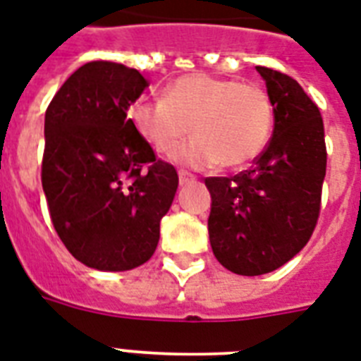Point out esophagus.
<instances>
[{"label": "esophagus", "instance_id": "34e87169", "mask_svg": "<svg viewBox=\"0 0 361 361\" xmlns=\"http://www.w3.org/2000/svg\"><path fill=\"white\" fill-rule=\"evenodd\" d=\"M178 176H180L181 185H187V183H192V181L197 180V178H195L191 172H187V170H180V172H178Z\"/></svg>", "mask_w": 361, "mask_h": 361}]
</instances>
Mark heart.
<instances>
[{"label": "heart", "mask_w": 361, "mask_h": 361, "mask_svg": "<svg viewBox=\"0 0 361 361\" xmlns=\"http://www.w3.org/2000/svg\"><path fill=\"white\" fill-rule=\"evenodd\" d=\"M135 129L159 153L174 152L191 169H241L266 149L274 129L271 99L257 84L192 73L176 78L164 99H140L129 109Z\"/></svg>", "instance_id": "heart-1"}]
</instances>
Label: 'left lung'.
Instances as JSON below:
<instances>
[{"mask_svg": "<svg viewBox=\"0 0 361 361\" xmlns=\"http://www.w3.org/2000/svg\"><path fill=\"white\" fill-rule=\"evenodd\" d=\"M274 104V135L249 170L206 178L215 258L238 275H262L302 251L320 214L326 176L319 106L285 73L260 67Z\"/></svg>", "mask_w": 361, "mask_h": 361, "instance_id": "obj_1", "label": "left lung"}]
</instances>
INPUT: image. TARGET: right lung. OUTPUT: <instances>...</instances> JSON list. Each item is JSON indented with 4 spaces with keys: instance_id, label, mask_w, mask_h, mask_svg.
<instances>
[{
    "instance_id": "1",
    "label": "right lung",
    "mask_w": 361,
    "mask_h": 361,
    "mask_svg": "<svg viewBox=\"0 0 361 361\" xmlns=\"http://www.w3.org/2000/svg\"><path fill=\"white\" fill-rule=\"evenodd\" d=\"M147 86L136 69L90 61L44 114L41 180L50 219L87 268L125 271L147 262L174 200L178 172L127 118Z\"/></svg>"
}]
</instances>
